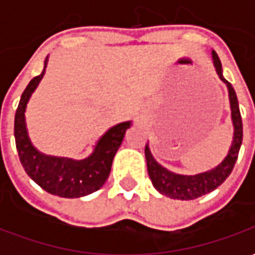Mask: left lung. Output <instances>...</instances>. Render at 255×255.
<instances>
[{"instance_id": "8db88e82", "label": "left lung", "mask_w": 255, "mask_h": 255, "mask_svg": "<svg viewBox=\"0 0 255 255\" xmlns=\"http://www.w3.org/2000/svg\"><path fill=\"white\" fill-rule=\"evenodd\" d=\"M212 60L216 72L219 75L220 80L227 86L228 89V98H230L231 106V119H232V126H234V136H232V143L228 150V153L224 157V160L220 162L219 165L214 166L212 169L206 172H201L197 175H180L175 172L168 171L166 168L161 166L150 151L149 143L144 147V155H146V162H147V172L151 179V183L157 191L172 198V199H180V201H190L195 199L212 192L213 190L223 184L227 177L230 176L231 172L234 169L238 154L241 150L242 139H243V126H242L241 111H239V104L236 98V93L232 84L224 78L223 75V67L220 61L217 53L212 50Z\"/></svg>"}]
</instances>
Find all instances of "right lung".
<instances>
[{"label": "right lung", "instance_id": "add662e5", "mask_svg": "<svg viewBox=\"0 0 255 255\" xmlns=\"http://www.w3.org/2000/svg\"><path fill=\"white\" fill-rule=\"evenodd\" d=\"M47 60L41 75L31 80L21 94L14 115V139L25 173L45 191L61 198H80L100 190L111 173L112 162L132 122L119 123L101 136L94 149L83 160L41 153L31 142L25 123V111L31 95L46 72Z\"/></svg>", "mask_w": 255, "mask_h": 255}]
</instances>
